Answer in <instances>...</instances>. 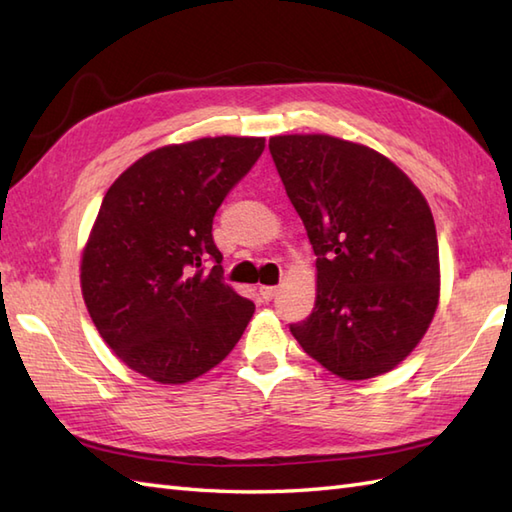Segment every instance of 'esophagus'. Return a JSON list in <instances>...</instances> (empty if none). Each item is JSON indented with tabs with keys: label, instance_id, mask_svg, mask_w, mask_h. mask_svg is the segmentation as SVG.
Here are the masks:
<instances>
[{
	"label": "esophagus",
	"instance_id": "esophagus-1",
	"mask_svg": "<svg viewBox=\"0 0 512 512\" xmlns=\"http://www.w3.org/2000/svg\"><path fill=\"white\" fill-rule=\"evenodd\" d=\"M259 295H262V299H264V301L275 299V295H277V286H262V288H259Z\"/></svg>",
	"mask_w": 512,
	"mask_h": 512
}]
</instances>
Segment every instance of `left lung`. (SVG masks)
<instances>
[{"label": "left lung", "instance_id": "left-lung-1", "mask_svg": "<svg viewBox=\"0 0 512 512\" xmlns=\"http://www.w3.org/2000/svg\"><path fill=\"white\" fill-rule=\"evenodd\" d=\"M279 178L317 255V301L290 332L345 380L394 369L440 297L438 235L424 195L394 162L325 134L273 136Z\"/></svg>", "mask_w": 512, "mask_h": 512}]
</instances>
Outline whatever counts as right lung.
<instances>
[{"instance_id": "right-lung-1", "label": "right lung", "mask_w": 512, "mask_h": 512, "mask_svg": "<svg viewBox=\"0 0 512 512\" xmlns=\"http://www.w3.org/2000/svg\"><path fill=\"white\" fill-rule=\"evenodd\" d=\"M264 143L217 136L160 147L107 189L83 250L81 288L96 330L134 372L189 383L244 334L255 303L224 284L211 231Z\"/></svg>"}]
</instances>
